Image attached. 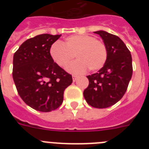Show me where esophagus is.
<instances>
[{
    "mask_svg": "<svg viewBox=\"0 0 149 149\" xmlns=\"http://www.w3.org/2000/svg\"><path fill=\"white\" fill-rule=\"evenodd\" d=\"M77 75H72V80H73L74 82H75L76 81H77Z\"/></svg>",
    "mask_w": 149,
    "mask_h": 149,
    "instance_id": "esophagus-1",
    "label": "esophagus"
}]
</instances>
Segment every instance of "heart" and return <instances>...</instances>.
Masks as SVG:
<instances>
[{
    "instance_id": "heart-1",
    "label": "heart",
    "mask_w": 149,
    "mask_h": 149,
    "mask_svg": "<svg viewBox=\"0 0 149 149\" xmlns=\"http://www.w3.org/2000/svg\"><path fill=\"white\" fill-rule=\"evenodd\" d=\"M49 52L54 61L61 67L66 66L75 54L77 60L67 67V70L73 74L84 73L88 68L91 71L99 70L107 59L104 43L89 35L68 36L63 43H54Z\"/></svg>"
}]
</instances>
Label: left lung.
I'll list each match as a JSON object with an SVG mask.
<instances>
[{
  "mask_svg": "<svg viewBox=\"0 0 149 149\" xmlns=\"http://www.w3.org/2000/svg\"><path fill=\"white\" fill-rule=\"evenodd\" d=\"M103 39L107 59L97 73L86 76L88 87L84 98L95 108H107L117 103L125 93L132 77V57L123 41L117 36L98 30L94 32Z\"/></svg>",
  "mask_w": 149,
  "mask_h": 149,
  "instance_id": "1",
  "label": "left lung"
}]
</instances>
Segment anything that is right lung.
<instances>
[{
	"label": "right lung",
	"instance_id": "right-lung-1",
	"mask_svg": "<svg viewBox=\"0 0 149 149\" xmlns=\"http://www.w3.org/2000/svg\"><path fill=\"white\" fill-rule=\"evenodd\" d=\"M61 35L45 33L22 43L13 56V81L18 95L28 106L41 112L62 104L71 74L54 63L50 48Z\"/></svg>",
	"mask_w": 149,
	"mask_h": 149
}]
</instances>
